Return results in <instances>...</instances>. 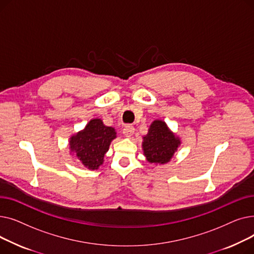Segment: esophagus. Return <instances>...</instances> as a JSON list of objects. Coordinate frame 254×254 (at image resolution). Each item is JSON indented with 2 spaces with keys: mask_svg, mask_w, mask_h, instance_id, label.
Listing matches in <instances>:
<instances>
[{
  "mask_svg": "<svg viewBox=\"0 0 254 254\" xmlns=\"http://www.w3.org/2000/svg\"><path fill=\"white\" fill-rule=\"evenodd\" d=\"M123 132H124V135L126 136V137H127V138H129V137H131L132 135H134V132H135V127H132V126H127L125 128H124V130H123Z\"/></svg>",
  "mask_w": 254,
  "mask_h": 254,
  "instance_id": "34e87169",
  "label": "esophagus"
}]
</instances>
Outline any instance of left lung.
<instances>
[{
  "label": "left lung",
  "mask_w": 254,
  "mask_h": 254,
  "mask_svg": "<svg viewBox=\"0 0 254 254\" xmlns=\"http://www.w3.org/2000/svg\"><path fill=\"white\" fill-rule=\"evenodd\" d=\"M181 144L180 139L172 132L163 120H154L148 134L143 137L142 147L146 159L150 164H167L171 161Z\"/></svg>",
  "instance_id": "left-lung-1"
}]
</instances>
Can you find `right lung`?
<instances>
[{"label":"right lung","instance_id":"obj_1","mask_svg":"<svg viewBox=\"0 0 254 254\" xmlns=\"http://www.w3.org/2000/svg\"><path fill=\"white\" fill-rule=\"evenodd\" d=\"M116 138L112 127H106L101 119H91L86 127L70 138V149L81 164L89 170H97L104 163L105 153Z\"/></svg>","mask_w":254,"mask_h":254}]
</instances>
